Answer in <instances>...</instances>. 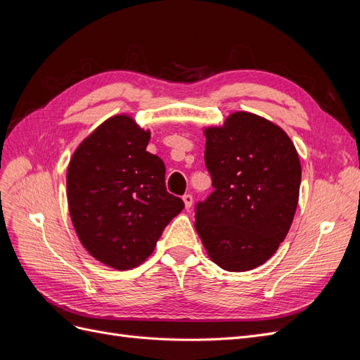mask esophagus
Listing matches in <instances>:
<instances>
[{
	"instance_id": "esophagus-1",
	"label": "esophagus",
	"mask_w": 360,
	"mask_h": 360,
	"mask_svg": "<svg viewBox=\"0 0 360 360\" xmlns=\"http://www.w3.org/2000/svg\"><path fill=\"white\" fill-rule=\"evenodd\" d=\"M183 202H184V207H186V210H189L191 207H192V202H193L192 195H191V193L183 195Z\"/></svg>"
}]
</instances>
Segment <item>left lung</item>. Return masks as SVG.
I'll use <instances>...</instances> for the list:
<instances>
[{
  "label": "left lung",
  "mask_w": 360,
  "mask_h": 360,
  "mask_svg": "<svg viewBox=\"0 0 360 360\" xmlns=\"http://www.w3.org/2000/svg\"><path fill=\"white\" fill-rule=\"evenodd\" d=\"M202 130L214 191L197 205L195 230L214 264L252 270L276 252L291 226L302 179L297 150L284 129L246 111Z\"/></svg>",
  "instance_id": "8db88e82"
}]
</instances>
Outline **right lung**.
Instances as JSON below:
<instances>
[{
    "mask_svg": "<svg viewBox=\"0 0 360 360\" xmlns=\"http://www.w3.org/2000/svg\"><path fill=\"white\" fill-rule=\"evenodd\" d=\"M148 141V129L117 114L97 126L69 162L68 201L75 231L86 252L117 270L144 263L184 207L167 192L165 165L146 150Z\"/></svg>",
    "mask_w": 360,
    "mask_h": 360,
    "instance_id": "1",
    "label": "right lung"
}]
</instances>
